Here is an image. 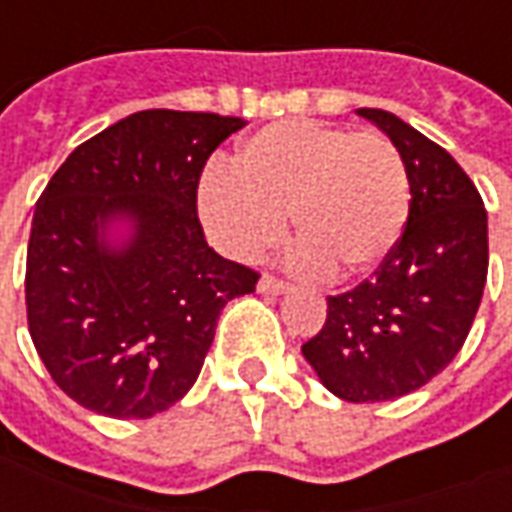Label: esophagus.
<instances>
[{
	"label": "esophagus",
	"mask_w": 512,
	"mask_h": 512,
	"mask_svg": "<svg viewBox=\"0 0 512 512\" xmlns=\"http://www.w3.org/2000/svg\"><path fill=\"white\" fill-rule=\"evenodd\" d=\"M257 290H260V293H274V296H277V293H285V290H288V282L274 277V274H263L260 282H257Z\"/></svg>",
	"instance_id": "esophagus-1"
}]
</instances>
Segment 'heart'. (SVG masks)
I'll use <instances>...</instances> for the list:
<instances>
[{
  "mask_svg": "<svg viewBox=\"0 0 512 512\" xmlns=\"http://www.w3.org/2000/svg\"><path fill=\"white\" fill-rule=\"evenodd\" d=\"M197 208L213 241L244 260L277 246L290 216L312 266L329 279H356L400 244L411 180L386 136L285 120L246 139L233 169H208Z\"/></svg>",
  "mask_w": 512,
  "mask_h": 512,
  "instance_id": "obj_1",
  "label": "heart"
}]
</instances>
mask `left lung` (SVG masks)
<instances>
[{
  "mask_svg": "<svg viewBox=\"0 0 512 512\" xmlns=\"http://www.w3.org/2000/svg\"><path fill=\"white\" fill-rule=\"evenodd\" d=\"M406 161L411 211L373 277L326 299V323L301 354L348 403L395 400L461 351L488 277L483 197L455 158L384 109H359Z\"/></svg>",
  "mask_w": 512,
  "mask_h": 512,
  "instance_id": "obj_1",
  "label": "left lung"
}]
</instances>
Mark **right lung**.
I'll list each match as a JSON object with an SVG mask.
<instances>
[{
  "label": "right lung",
  "mask_w": 512,
  "mask_h": 512,
  "mask_svg": "<svg viewBox=\"0 0 512 512\" xmlns=\"http://www.w3.org/2000/svg\"><path fill=\"white\" fill-rule=\"evenodd\" d=\"M246 123L145 109L65 158L40 194L27 249V323L65 395L95 414L147 419L197 381L224 304L255 268L216 255L197 216L205 161ZM126 215L123 250L100 238Z\"/></svg>",
  "instance_id": "right-lung-1"
}]
</instances>
